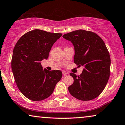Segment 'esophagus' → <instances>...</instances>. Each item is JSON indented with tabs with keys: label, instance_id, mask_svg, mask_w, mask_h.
I'll return each mask as SVG.
<instances>
[{
	"label": "esophagus",
	"instance_id": "1",
	"mask_svg": "<svg viewBox=\"0 0 125 125\" xmlns=\"http://www.w3.org/2000/svg\"><path fill=\"white\" fill-rule=\"evenodd\" d=\"M62 73H63V75L64 76H66V75H67V74H69V73H68L67 72H65V71H63V72H62Z\"/></svg>",
	"mask_w": 125,
	"mask_h": 125
}]
</instances>
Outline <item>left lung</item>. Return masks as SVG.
Returning <instances> with one entry per match:
<instances>
[{"instance_id":"1","label":"left lung","mask_w":125,"mask_h":125,"mask_svg":"<svg viewBox=\"0 0 125 125\" xmlns=\"http://www.w3.org/2000/svg\"><path fill=\"white\" fill-rule=\"evenodd\" d=\"M63 37L73 45L74 63L84 67L79 76L70 73L74 83L68 88L69 92L80 100L95 99L104 89L110 77L111 59L104 42L97 34L82 29L68 33Z\"/></svg>"}]
</instances>
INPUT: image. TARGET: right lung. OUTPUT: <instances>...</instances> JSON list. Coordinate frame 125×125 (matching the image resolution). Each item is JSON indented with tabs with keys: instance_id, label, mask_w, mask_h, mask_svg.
<instances>
[{
	"instance_id": "1",
	"label": "right lung",
	"mask_w": 125,
	"mask_h": 125,
	"mask_svg": "<svg viewBox=\"0 0 125 125\" xmlns=\"http://www.w3.org/2000/svg\"><path fill=\"white\" fill-rule=\"evenodd\" d=\"M62 33L40 29L26 33L19 39L12 52L11 69L15 83L21 93L33 101L50 96L62 77L61 70L42 69L41 61L49 52Z\"/></svg>"
}]
</instances>
